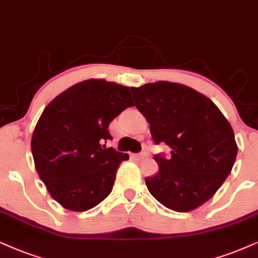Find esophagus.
Returning <instances> with one entry per match:
<instances>
[{
  "instance_id": "34e87169",
  "label": "esophagus",
  "mask_w": 258,
  "mask_h": 258,
  "mask_svg": "<svg viewBox=\"0 0 258 258\" xmlns=\"http://www.w3.org/2000/svg\"><path fill=\"white\" fill-rule=\"evenodd\" d=\"M146 156H148V153L146 152H140V153H136V155H133L132 157L136 159H143V158H145Z\"/></svg>"
}]
</instances>
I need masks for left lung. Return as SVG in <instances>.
Segmentation results:
<instances>
[{
  "label": "left lung",
  "instance_id": "8db88e82",
  "mask_svg": "<svg viewBox=\"0 0 258 258\" xmlns=\"http://www.w3.org/2000/svg\"><path fill=\"white\" fill-rule=\"evenodd\" d=\"M131 91L153 142L171 150L169 158L155 155L159 170L145 178L146 187L172 211L195 210L232 170L238 151L232 127L208 97L183 84L159 81Z\"/></svg>",
  "mask_w": 258,
  "mask_h": 258
}]
</instances>
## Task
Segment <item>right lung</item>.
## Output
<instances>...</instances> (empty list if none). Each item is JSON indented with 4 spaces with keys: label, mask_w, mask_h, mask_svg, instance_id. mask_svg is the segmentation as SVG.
<instances>
[{
    "label": "right lung",
    "mask_w": 258,
    "mask_h": 258,
    "mask_svg": "<svg viewBox=\"0 0 258 258\" xmlns=\"http://www.w3.org/2000/svg\"><path fill=\"white\" fill-rule=\"evenodd\" d=\"M133 106L130 88L87 80L53 99L35 125L31 148L39 177L64 208L84 212L112 191L127 153L106 148L108 126Z\"/></svg>",
    "instance_id": "obj_1"
}]
</instances>
